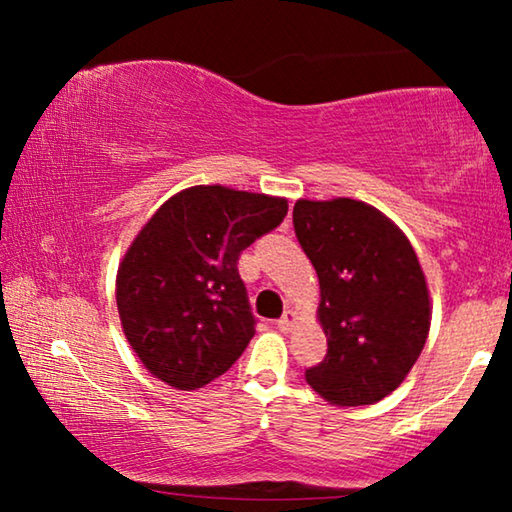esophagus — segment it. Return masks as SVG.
I'll use <instances>...</instances> for the list:
<instances>
[{"instance_id": "esophagus-1", "label": "esophagus", "mask_w": 512, "mask_h": 512, "mask_svg": "<svg viewBox=\"0 0 512 512\" xmlns=\"http://www.w3.org/2000/svg\"><path fill=\"white\" fill-rule=\"evenodd\" d=\"M293 324H296V312H293V310H286V312L282 314V317L277 319V328H279V331H291Z\"/></svg>"}]
</instances>
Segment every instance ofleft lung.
Instances as JSON below:
<instances>
[{
  "label": "left lung",
  "instance_id": "1",
  "mask_svg": "<svg viewBox=\"0 0 512 512\" xmlns=\"http://www.w3.org/2000/svg\"><path fill=\"white\" fill-rule=\"evenodd\" d=\"M293 228L317 270L328 338L307 384L335 405L382 401L415 366L431 326L415 249L382 212L349 198L298 200Z\"/></svg>",
  "mask_w": 512,
  "mask_h": 512
}]
</instances>
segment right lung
<instances>
[{"mask_svg": "<svg viewBox=\"0 0 512 512\" xmlns=\"http://www.w3.org/2000/svg\"><path fill=\"white\" fill-rule=\"evenodd\" d=\"M284 198L193 186L139 230L116 277L123 333L151 375L200 389L240 359L256 333L237 261L286 216Z\"/></svg>", "mask_w": 512, "mask_h": 512, "instance_id": "add662e5", "label": "right lung"}]
</instances>
